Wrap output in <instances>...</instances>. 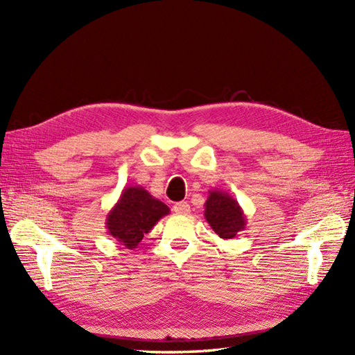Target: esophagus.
Wrapping results in <instances>:
<instances>
[{"instance_id":"34e87169","label":"esophagus","mask_w":355,"mask_h":355,"mask_svg":"<svg viewBox=\"0 0 355 355\" xmlns=\"http://www.w3.org/2000/svg\"><path fill=\"white\" fill-rule=\"evenodd\" d=\"M189 210H191V206H189V202H186V201H180L173 205V212H177V214H187Z\"/></svg>"}]
</instances>
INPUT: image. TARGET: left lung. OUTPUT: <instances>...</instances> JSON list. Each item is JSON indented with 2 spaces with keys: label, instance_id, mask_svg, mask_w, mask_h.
<instances>
[{
  "label": "left lung",
  "instance_id": "8db88e82",
  "mask_svg": "<svg viewBox=\"0 0 355 355\" xmlns=\"http://www.w3.org/2000/svg\"><path fill=\"white\" fill-rule=\"evenodd\" d=\"M205 218L210 227L223 239L236 238L245 229V215L238 201L225 191H209L205 202Z\"/></svg>",
  "mask_w": 355,
  "mask_h": 355
}]
</instances>
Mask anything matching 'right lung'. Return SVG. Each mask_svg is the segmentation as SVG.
Here are the masks:
<instances>
[{"mask_svg": "<svg viewBox=\"0 0 355 355\" xmlns=\"http://www.w3.org/2000/svg\"><path fill=\"white\" fill-rule=\"evenodd\" d=\"M168 214L169 207L141 186H128L107 215L105 227L119 244L132 250Z\"/></svg>", "mask_w": 355, "mask_h": 355, "instance_id": "add662e5", "label": "right lung"}]
</instances>
